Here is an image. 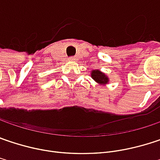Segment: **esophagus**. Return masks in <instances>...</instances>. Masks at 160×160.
I'll return each mask as SVG.
<instances>
[{"label": "esophagus", "instance_id": "obj_1", "mask_svg": "<svg viewBox=\"0 0 160 160\" xmlns=\"http://www.w3.org/2000/svg\"><path fill=\"white\" fill-rule=\"evenodd\" d=\"M70 60H71V61H75L76 59H75V57H71V58H70Z\"/></svg>", "mask_w": 160, "mask_h": 160}]
</instances>
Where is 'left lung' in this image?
<instances>
[{
  "label": "left lung",
  "mask_w": 160,
  "mask_h": 160,
  "mask_svg": "<svg viewBox=\"0 0 160 160\" xmlns=\"http://www.w3.org/2000/svg\"><path fill=\"white\" fill-rule=\"evenodd\" d=\"M91 78L100 85H105L108 82V78L106 74L99 70H93L91 71Z\"/></svg>",
  "instance_id": "8db88e82"
}]
</instances>
